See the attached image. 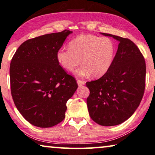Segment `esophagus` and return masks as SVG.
I'll return each mask as SVG.
<instances>
[{
  "instance_id": "34e87169",
  "label": "esophagus",
  "mask_w": 155,
  "mask_h": 155,
  "mask_svg": "<svg viewBox=\"0 0 155 155\" xmlns=\"http://www.w3.org/2000/svg\"><path fill=\"white\" fill-rule=\"evenodd\" d=\"M77 83H78V84L79 85V86H83V85L85 84V82L84 81H82V80H77Z\"/></svg>"
}]
</instances>
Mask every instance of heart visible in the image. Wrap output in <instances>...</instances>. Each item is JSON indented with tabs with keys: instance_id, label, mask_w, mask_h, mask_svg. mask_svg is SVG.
Returning <instances> with one entry per match:
<instances>
[{
	"instance_id": "heart-1",
	"label": "heart",
	"mask_w": 155,
	"mask_h": 155,
	"mask_svg": "<svg viewBox=\"0 0 155 155\" xmlns=\"http://www.w3.org/2000/svg\"><path fill=\"white\" fill-rule=\"evenodd\" d=\"M68 45L69 50L60 48L57 51L56 59L66 71H73L81 62L82 66L74 71L77 77H102L113 64L115 46L109 38L82 35L70 41Z\"/></svg>"
}]
</instances>
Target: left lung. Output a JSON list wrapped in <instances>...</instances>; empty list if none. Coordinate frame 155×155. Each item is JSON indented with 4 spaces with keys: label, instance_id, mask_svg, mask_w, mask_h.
Segmentation results:
<instances>
[{
    "label": "left lung",
    "instance_id": "1",
    "mask_svg": "<svg viewBox=\"0 0 155 155\" xmlns=\"http://www.w3.org/2000/svg\"><path fill=\"white\" fill-rule=\"evenodd\" d=\"M119 42L109 71L101 78L87 82L90 94L87 104L91 118L101 126H115L131 117L142 100L146 66L138 47L128 38L109 33Z\"/></svg>",
    "mask_w": 155,
    "mask_h": 155
}]
</instances>
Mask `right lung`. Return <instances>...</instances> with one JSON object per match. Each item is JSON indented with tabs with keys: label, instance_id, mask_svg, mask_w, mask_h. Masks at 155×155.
<instances>
[{
	"label": "right lung",
	"instance_id": "right-lung-1",
	"mask_svg": "<svg viewBox=\"0 0 155 155\" xmlns=\"http://www.w3.org/2000/svg\"><path fill=\"white\" fill-rule=\"evenodd\" d=\"M73 31L64 30L29 39L13 56L10 67L11 94L17 108L31 124L55 126L65 118L66 102L78 84L56 59Z\"/></svg>",
	"mask_w": 155,
	"mask_h": 155
}]
</instances>
